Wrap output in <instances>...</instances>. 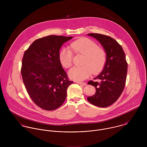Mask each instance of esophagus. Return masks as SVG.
Here are the masks:
<instances>
[{
	"mask_svg": "<svg viewBox=\"0 0 147 147\" xmlns=\"http://www.w3.org/2000/svg\"><path fill=\"white\" fill-rule=\"evenodd\" d=\"M77 83L80 84V85H83V86H85V85H86V83H84V82H78Z\"/></svg>",
	"mask_w": 147,
	"mask_h": 147,
	"instance_id": "obj_1",
	"label": "esophagus"
}]
</instances>
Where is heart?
I'll return each mask as SVG.
<instances>
[{"label":"heart","mask_w":147,"mask_h":147,"mask_svg":"<svg viewBox=\"0 0 147 147\" xmlns=\"http://www.w3.org/2000/svg\"><path fill=\"white\" fill-rule=\"evenodd\" d=\"M70 48L76 54L83 55L80 67H75L68 72L69 78L74 80L82 81L92 74L99 73L104 67L107 61L105 50L87 38H82L70 44ZM68 49L63 48L59 53V61L65 68L72 65L73 54Z\"/></svg>","instance_id":"heart-1"}]
</instances>
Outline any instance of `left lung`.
<instances>
[{
  "mask_svg": "<svg viewBox=\"0 0 147 147\" xmlns=\"http://www.w3.org/2000/svg\"><path fill=\"white\" fill-rule=\"evenodd\" d=\"M88 36L97 39L107 53V61L102 71L88 84L96 88V93L87 98L94 106L106 107L114 104L121 96L125 86L127 73V62L125 53L114 38L98 33H89Z\"/></svg>",
  "mask_w": 147,
  "mask_h": 147,
  "instance_id": "8db88e82",
  "label": "left lung"
}]
</instances>
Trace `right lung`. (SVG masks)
Wrapping results in <instances>:
<instances>
[{"label":"right lung","instance_id":"add662e5","mask_svg":"<svg viewBox=\"0 0 147 147\" xmlns=\"http://www.w3.org/2000/svg\"><path fill=\"white\" fill-rule=\"evenodd\" d=\"M72 37L51 35L38 38L25 51L21 65L22 81L32 101L45 110L59 107L74 82L68 80L60 62L59 50Z\"/></svg>","mask_w":147,"mask_h":147}]
</instances>
